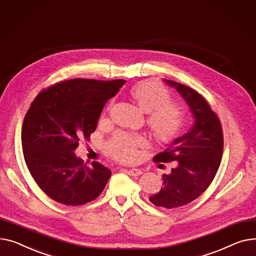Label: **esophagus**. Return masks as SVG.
Segmentation results:
<instances>
[{
  "label": "esophagus",
  "instance_id": "1",
  "mask_svg": "<svg viewBox=\"0 0 256 256\" xmlns=\"http://www.w3.org/2000/svg\"><path fill=\"white\" fill-rule=\"evenodd\" d=\"M127 172H128L129 176H140L142 174V172L140 170H138V168L128 170Z\"/></svg>",
  "mask_w": 256,
  "mask_h": 256
}]
</instances>
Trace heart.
I'll list each match as a JSON object with an SVG mask.
<instances>
[{"label": "heart", "instance_id": "1", "mask_svg": "<svg viewBox=\"0 0 256 256\" xmlns=\"http://www.w3.org/2000/svg\"><path fill=\"white\" fill-rule=\"evenodd\" d=\"M130 94L146 112V124L155 138L170 140L176 136L183 123V112L180 104L170 99L166 88L156 80H144L135 84ZM144 144L140 135L118 132L108 142L106 151L118 161L132 162L138 156V148Z\"/></svg>", "mask_w": 256, "mask_h": 256}]
</instances>
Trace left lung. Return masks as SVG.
Returning a JSON list of instances; mask_svg holds the SVG:
<instances>
[{
    "label": "left lung",
    "mask_w": 256,
    "mask_h": 256,
    "mask_svg": "<svg viewBox=\"0 0 256 256\" xmlns=\"http://www.w3.org/2000/svg\"><path fill=\"white\" fill-rule=\"evenodd\" d=\"M165 80L182 95L194 118L188 133L153 158L155 162L176 161L172 172L162 176L160 191L148 198L153 204L170 210L196 200L212 183L221 163L223 132L217 114L198 92L183 84Z\"/></svg>",
    "instance_id": "8db88e82"
}]
</instances>
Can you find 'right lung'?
<instances>
[{
	"label": "right lung",
	"instance_id": "obj_1",
	"mask_svg": "<svg viewBox=\"0 0 256 256\" xmlns=\"http://www.w3.org/2000/svg\"><path fill=\"white\" fill-rule=\"evenodd\" d=\"M124 80L74 78L41 91L26 114L22 146L28 172L40 189L56 202L82 206L97 198L112 172L74 155L80 140L96 130L104 104Z\"/></svg>",
	"mask_w": 256,
	"mask_h": 256
}]
</instances>
